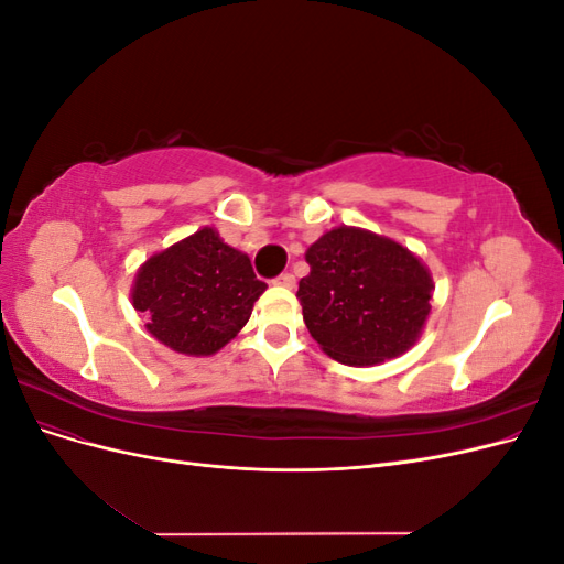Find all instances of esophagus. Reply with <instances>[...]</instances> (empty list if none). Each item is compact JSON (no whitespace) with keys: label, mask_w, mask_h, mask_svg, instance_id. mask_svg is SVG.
<instances>
[{"label":"esophagus","mask_w":564,"mask_h":564,"mask_svg":"<svg viewBox=\"0 0 564 564\" xmlns=\"http://www.w3.org/2000/svg\"><path fill=\"white\" fill-rule=\"evenodd\" d=\"M275 284H278V286H286V289H294L296 278L292 275V272H282V275L275 278Z\"/></svg>","instance_id":"obj_1"}]
</instances>
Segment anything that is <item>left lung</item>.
Wrapping results in <instances>:
<instances>
[{"instance_id":"obj_1","label":"left lung","mask_w":564,"mask_h":564,"mask_svg":"<svg viewBox=\"0 0 564 564\" xmlns=\"http://www.w3.org/2000/svg\"><path fill=\"white\" fill-rule=\"evenodd\" d=\"M303 322L332 360L369 367L416 344L431 313L433 278L416 256L377 232L340 226L305 251Z\"/></svg>"}]
</instances>
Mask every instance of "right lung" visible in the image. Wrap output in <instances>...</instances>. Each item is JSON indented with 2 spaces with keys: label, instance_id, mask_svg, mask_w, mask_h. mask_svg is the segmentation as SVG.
<instances>
[{
  "label": "right lung",
  "instance_id": "right-lung-1",
  "mask_svg": "<svg viewBox=\"0 0 564 564\" xmlns=\"http://www.w3.org/2000/svg\"><path fill=\"white\" fill-rule=\"evenodd\" d=\"M249 256L202 228L150 256L135 272L133 308L160 344L183 355H214L237 336L265 292Z\"/></svg>",
  "mask_w": 564,
  "mask_h": 564
}]
</instances>
